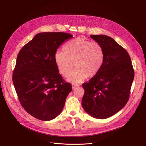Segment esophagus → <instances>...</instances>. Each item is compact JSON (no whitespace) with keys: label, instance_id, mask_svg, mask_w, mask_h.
<instances>
[{"label":"esophagus","instance_id":"34e87169","mask_svg":"<svg viewBox=\"0 0 146 146\" xmlns=\"http://www.w3.org/2000/svg\"><path fill=\"white\" fill-rule=\"evenodd\" d=\"M79 85H77V84H72V88L75 89L76 87H78Z\"/></svg>","mask_w":146,"mask_h":146}]
</instances>
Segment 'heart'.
Masks as SVG:
<instances>
[{
  "label": "heart",
  "mask_w": 146,
  "mask_h": 146,
  "mask_svg": "<svg viewBox=\"0 0 146 146\" xmlns=\"http://www.w3.org/2000/svg\"><path fill=\"white\" fill-rule=\"evenodd\" d=\"M104 59L102 45L83 36L69 41L63 51H57L54 57L58 72L64 77L69 75L75 62L76 68L67 79L73 83H80L89 76H95L102 68Z\"/></svg>",
  "instance_id": "obj_1"
}]
</instances>
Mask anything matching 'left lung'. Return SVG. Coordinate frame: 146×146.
<instances>
[{
  "mask_svg": "<svg viewBox=\"0 0 146 146\" xmlns=\"http://www.w3.org/2000/svg\"><path fill=\"white\" fill-rule=\"evenodd\" d=\"M104 50V64L99 72L82 86V105L90 115L109 118L123 108L129 100L134 72L128 52L113 38L90 35Z\"/></svg>",
  "mask_w": 146,
  "mask_h": 146,
  "instance_id": "8db88e82",
  "label": "left lung"
}]
</instances>
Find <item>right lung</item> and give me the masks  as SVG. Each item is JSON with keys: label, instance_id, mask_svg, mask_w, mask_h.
I'll return each mask as SVG.
<instances>
[{"label": "right lung", "instance_id": "add662e5", "mask_svg": "<svg viewBox=\"0 0 146 146\" xmlns=\"http://www.w3.org/2000/svg\"><path fill=\"white\" fill-rule=\"evenodd\" d=\"M72 38L61 32L39 33L18 53L13 83L22 106L36 119L50 121L57 117L72 90L54 60L59 46Z\"/></svg>", "mask_w": 146, "mask_h": 146}]
</instances>
